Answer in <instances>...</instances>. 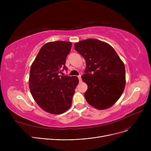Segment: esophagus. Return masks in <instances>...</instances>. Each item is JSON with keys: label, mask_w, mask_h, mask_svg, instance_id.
Listing matches in <instances>:
<instances>
[{"label": "esophagus", "mask_w": 151, "mask_h": 151, "mask_svg": "<svg viewBox=\"0 0 151 151\" xmlns=\"http://www.w3.org/2000/svg\"><path fill=\"white\" fill-rule=\"evenodd\" d=\"M78 79H79V80H80V82H81L82 81V80H81V75H78Z\"/></svg>", "instance_id": "esophagus-1"}]
</instances>
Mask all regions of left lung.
<instances>
[{"label": "left lung", "mask_w": 151, "mask_h": 151, "mask_svg": "<svg viewBox=\"0 0 151 151\" xmlns=\"http://www.w3.org/2000/svg\"><path fill=\"white\" fill-rule=\"evenodd\" d=\"M75 50L86 62L81 76L88 86L84 93L86 101L99 109L113 105L125 85V66L117 52L108 43L93 38L76 43Z\"/></svg>", "instance_id": "obj_1"}]
</instances>
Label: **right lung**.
<instances>
[{
	"label": "right lung",
	"mask_w": 151,
	"mask_h": 151,
	"mask_svg": "<svg viewBox=\"0 0 151 151\" xmlns=\"http://www.w3.org/2000/svg\"><path fill=\"white\" fill-rule=\"evenodd\" d=\"M71 43L49 42L40 50L31 65L29 89L37 104L46 112L59 114L68 109L76 86L77 76H62Z\"/></svg>",
	"instance_id": "right-lung-1"
}]
</instances>
